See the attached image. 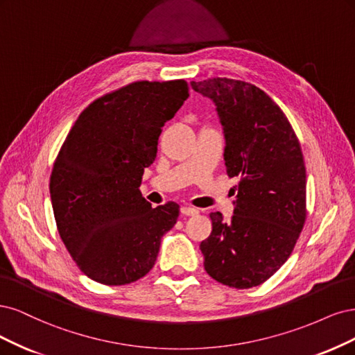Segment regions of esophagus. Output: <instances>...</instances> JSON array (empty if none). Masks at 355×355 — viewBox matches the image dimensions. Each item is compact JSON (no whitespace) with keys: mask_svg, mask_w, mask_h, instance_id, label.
<instances>
[{"mask_svg":"<svg viewBox=\"0 0 355 355\" xmlns=\"http://www.w3.org/2000/svg\"><path fill=\"white\" fill-rule=\"evenodd\" d=\"M181 214L193 216V215H198L199 214V209L198 208H193V207H182L181 208Z\"/></svg>","mask_w":355,"mask_h":355,"instance_id":"1","label":"esophagus"}]
</instances>
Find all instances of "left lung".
Masks as SVG:
<instances>
[{
    "label": "left lung",
    "instance_id": "1",
    "mask_svg": "<svg viewBox=\"0 0 355 355\" xmlns=\"http://www.w3.org/2000/svg\"><path fill=\"white\" fill-rule=\"evenodd\" d=\"M214 100L225 135L227 175L239 178L232 218L211 212L200 243L209 276L236 289L268 280L298 242L306 218V175L291 122L257 85L228 78L191 83Z\"/></svg>",
    "mask_w": 355,
    "mask_h": 355
}]
</instances>
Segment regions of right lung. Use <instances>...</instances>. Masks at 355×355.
I'll return each instance as SVG.
<instances>
[{"label":"right lung","instance_id":"right-lung-1","mask_svg":"<svg viewBox=\"0 0 355 355\" xmlns=\"http://www.w3.org/2000/svg\"><path fill=\"white\" fill-rule=\"evenodd\" d=\"M189 97L184 79L135 81L83 110L55 157L50 194L57 230L91 280L122 286L155 266L180 205L152 208L140 191L166 121Z\"/></svg>","mask_w":355,"mask_h":355}]
</instances>
